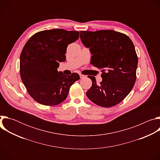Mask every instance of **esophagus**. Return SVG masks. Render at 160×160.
Here are the masks:
<instances>
[{
  "instance_id": "1",
  "label": "esophagus",
  "mask_w": 160,
  "mask_h": 160,
  "mask_svg": "<svg viewBox=\"0 0 160 160\" xmlns=\"http://www.w3.org/2000/svg\"><path fill=\"white\" fill-rule=\"evenodd\" d=\"M80 78H85V75H83L80 74Z\"/></svg>"
}]
</instances>
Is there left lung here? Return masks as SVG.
Returning <instances> with one entry per match:
<instances>
[{"instance_id": "obj_1", "label": "left lung", "mask_w": 160, "mask_h": 160, "mask_svg": "<svg viewBox=\"0 0 160 160\" xmlns=\"http://www.w3.org/2000/svg\"><path fill=\"white\" fill-rule=\"evenodd\" d=\"M80 38L92 54L90 63L101 70L102 80L94 77L87 98L96 104L109 108L122 102L135 82L138 58L134 45L125 34L114 30L80 31Z\"/></svg>"}]
</instances>
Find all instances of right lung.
Instances as JSON below:
<instances>
[{
  "label": "right lung",
  "instance_id": "1",
  "mask_svg": "<svg viewBox=\"0 0 160 160\" xmlns=\"http://www.w3.org/2000/svg\"><path fill=\"white\" fill-rule=\"evenodd\" d=\"M78 37V31L53 29L36 33L25 43L20 55V76L37 102L45 106L61 103L70 87L80 79L76 73L67 76L57 70L59 62L66 60L68 44Z\"/></svg>",
  "mask_w": 160,
  "mask_h": 160
}]
</instances>
